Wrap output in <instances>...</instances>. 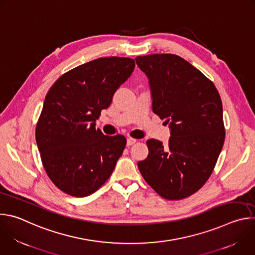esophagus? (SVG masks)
Wrapping results in <instances>:
<instances>
[{
	"label": "esophagus",
	"mask_w": 255,
	"mask_h": 255,
	"mask_svg": "<svg viewBox=\"0 0 255 255\" xmlns=\"http://www.w3.org/2000/svg\"><path fill=\"white\" fill-rule=\"evenodd\" d=\"M136 141H137L136 139H134V138H131V137H130V138H128V139H127V145H128V146H130V145H133L134 143H136Z\"/></svg>",
	"instance_id": "1"
}]
</instances>
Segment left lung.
Returning a JSON list of instances; mask_svg holds the SVG:
<instances>
[{
  "instance_id": "left-lung-1",
  "label": "left lung",
  "mask_w": 255,
  "mask_h": 255,
  "mask_svg": "<svg viewBox=\"0 0 255 255\" xmlns=\"http://www.w3.org/2000/svg\"><path fill=\"white\" fill-rule=\"evenodd\" d=\"M149 79L152 110L170 122L171 136L146 141L148 156L138 162L145 181L162 198L181 200L209 179L225 140L223 107L215 85L175 54L137 56Z\"/></svg>"
}]
</instances>
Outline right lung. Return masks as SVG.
Segmentation results:
<instances>
[{"label":"right lung","instance_id":"1","mask_svg":"<svg viewBox=\"0 0 255 255\" xmlns=\"http://www.w3.org/2000/svg\"><path fill=\"white\" fill-rule=\"evenodd\" d=\"M134 67L129 57H101L68 70L48 91L35 137L43 167L61 192L90 196L112 174L126 138L104 135L95 122Z\"/></svg>","mask_w":255,"mask_h":255}]
</instances>
